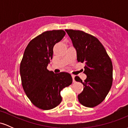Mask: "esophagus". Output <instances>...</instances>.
<instances>
[{"instance_id": "obj_1", "label": "esophagus", "mask_w": 128, "mask_h": 128, "mask_svg": "<svg viewBox=\"0 0 128 128\" xmlns=\"http://www.w3.org/2000/svg\"><path fill=\"white\" fill-rule=\"evenodd\" d=\"M74 76H75L73 75V74H72V77L73 82H75V80H74Z\"/></svg>"}]
</instances>
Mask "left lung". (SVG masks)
Wrapping results in <instances>:
<instances>
[{"label": "left lung", "mask_w": 128, "mask_h": 128, "mask_svg": "<svg viewBox=\"0 0 128 128\" xmlns=\"http://www.w3.org/2000/svg\"><path fill=\"white\" fill-rule=\"evenodd\" d=\"M77 53L78 62H85L84 73L86 78L82 82L79 76L76 81L84 85L78 95L79 102L86 107L92 108L105 99L112 84V64L99 40L93 36L79 30L66 29Z\"/></svg>", "instance_id": "8db88e82"}]
</instances>
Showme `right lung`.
<instances>
[{
	"label": "right lung",
	"instance_id": "obj_1",
	"mask_svg": "<svg viewBox=\"0 0 128 128\" xmlns=\"http://www.w3.org/2000/svg\"><path fill=\"white\" fill-rule=\"evenodd\" d=\"M63 30H48L32 39L24 50L20 73L26 96L36 107L53 109L61 102V91L72 83L70 74L54 73L47 69L53 57V48L63 38Z\"/></svg>",
	"mask_w": 128,
	"mask_h": 128
}]
</instances>
